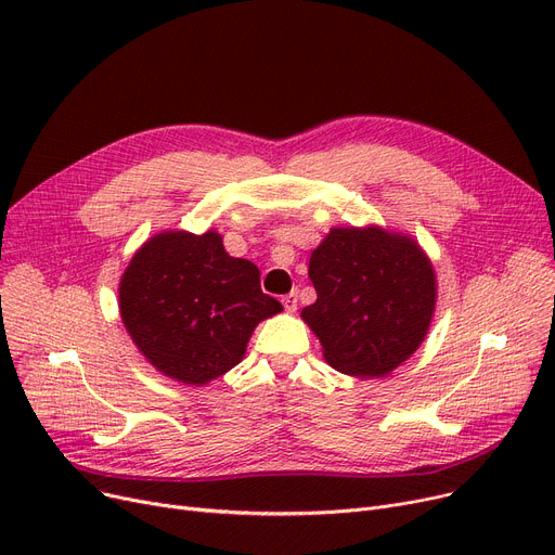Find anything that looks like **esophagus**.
Instances as JSON below:
<instances>
[{
  "instance_id": "esophagus-1",
  "label": "esophagus",
  "mask_w": 555,
  "mask_h": 555,
  "mask_svg": "<svg viewBox=\"0 0 555 555\" xmlns=\"http://www.w3.org/2000/svg\"><path fill=\"white\" fill-rule=\"evenodd\" d=\"M297 295L295 293H289V295H283L281 297V304H283V308L287 310V312H295L297 310Z\"/></svg>"
}]
</instances>
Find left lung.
I'll return each mask as SVG.
<instances>
[{
  "mask_svg": "<svg viewBox=\"0 0 555 555\" xmlns=\"http://www.w3.org/2000/svg\"><path fill=\"white\" fill-rule=\"evenodd\" d=\"M317 301L301 317L326 362L358 377H383L421 346L436 279L421 247L383 229H333L310 256Z\"/></svg>",
  "mask_w": 555,
  "mask_h": 555,
  "instance_id": "left-lung-1",
  "label": "left lung"
}]
</instances>
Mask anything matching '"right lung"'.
Returning <instances> with one entry per match:
<instances>
[{
    "mask_svg": "<svg viewBox=\"0 0 555 555\" xmlns=\"http://www.w3.org/2000/svg\"><path fill=\"white\" fill-rule=\"evenodd\" d=\"M119 308L139 351L186 385L236 366L260 319L281 312L258 268L229 256L216 231H166L145 243L121 279Z\"/></svg>",
    "mask_w": 555,
    "mask_h": 555,
    "instance_id": "1",
    "label": "right lung"
}]
</instances>
